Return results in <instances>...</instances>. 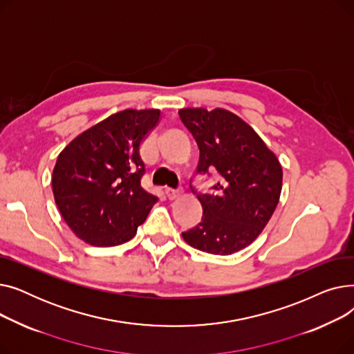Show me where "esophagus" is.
<instances>
[{"instance_id": "obj_1", "label": "esophagus", "mask_w": 354, "mask_h": 354, "mask_svg": "<svg viewBox=\"0 0 354 354\" xmlns=\"http://www.w3.org/2000/svg\"><path fill=\"white\" fill-rule=\"evenodd\" d=\"M165 195L169 198V199H175L178 195H179V192L176 191V189H171V188H166L165 189Z\"/></svg>"}]
</instances>
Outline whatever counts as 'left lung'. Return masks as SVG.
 <instances>
[{
  "label": "left lung",
  "instance_id": "1",
  "mask_svg": "<svg viewBox=\"0 0 354 354\" xmlns=\"http://www.w3.org/2000/svg\"><path fill=\"white\" fill-rule=\"evenodd\" d=\"M179 118L199 147L195 175L218 174L209 192H196L189 183L203 214L182 236L199 251L234 254L248 247L272 216L281 194V165L255 130L228 110L182 109Z\"/></svg>",
  "mask_w": 354,
  "mask_h": 354
}]
</instances>
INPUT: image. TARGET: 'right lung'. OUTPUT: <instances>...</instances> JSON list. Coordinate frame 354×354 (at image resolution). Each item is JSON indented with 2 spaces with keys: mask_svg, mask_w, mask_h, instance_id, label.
<instances>
[{
  "mask_svg": "<svg viewBox=\"0 0 354 354\" xmlns=\"http://www.w3.org/2000/svg\"><path fill=\"white\" fill-rule=\"evenodd\" d=\"M156 109H126L71 140L53 171V194L66 224L95 247L136 235L158 198L142 188L140 143L159 122Z\"/></svg>",
  "mask_w": 354,
  "mask_h": 354,
  "instance_id": "right-lung-1",
  "label": "right lung"
}]
</instances>
